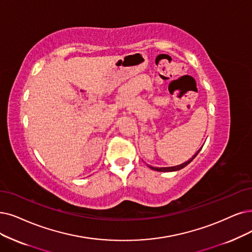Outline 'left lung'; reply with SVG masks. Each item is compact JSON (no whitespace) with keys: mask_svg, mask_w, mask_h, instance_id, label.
Masks as SVG:
<instances>
[{"mask_svg":"<svg viewBox=\"0 0 252 252\" xmlns=\"http://www.w3.org/2000/svg\"><path fill=\"white\" fill-rule=\"evenodd\" d=\"M202 150V148H200L197 152H196V154L192 157V158H190L188 161H186V162H184V163H182V164H180V165H177V166H172V167H152V166H150V168H152V169H155V170H157V172H175V170H179V169H181V168H183V167H185L186 165H188L191 161H192L195 157H196V155L199 153V151Z\"/></svg>","mask_w":252,"mask_h":252,"instance_id":"8db88e82","label":"left lung"}]
</instances>
